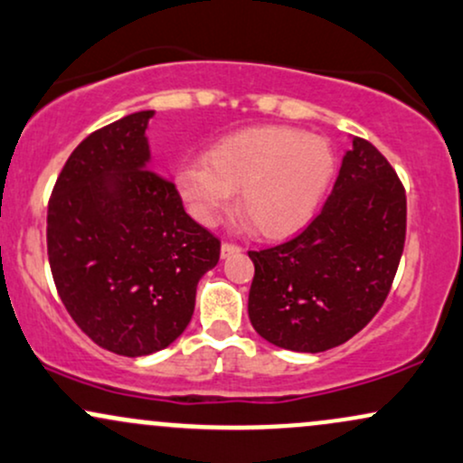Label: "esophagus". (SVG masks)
<instances>
[{
    "label": "esophagus",
    "instance_id": "obj_1",
    "mask_svg": "<svg viewBox=\"0 0 463 463\" xmlns=\"http://www.w3.org/2000/svg\"><path fill=\"white\" fill-rule=\"evenodd\" d=\"M237 252H241V246H237V243H232V241H224L222 243V257H232V254H237Z\"/></svg>",
    "mask_w": 463,
    "mask_h": 463
}]
</instances>
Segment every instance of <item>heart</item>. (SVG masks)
<instances>
[{
    "label": "heart",
    "mask_w": 463,
    "mask_h": 463,
    "mask_svg": "<svg viewBox=\"0 0 463 463\" xmlns=\"http://www.w3.org/2000/svg\"><path fill=\"white\" fill-rule=\"evenodd\" d=\"M335 156L326 139L283 126L235 132L178 169L189 213L213 226L237 194L243 220L265 237H283L311 220L331 183Z\"/></svg>",
    "instance_id": "b5f03b06"
}]
</instances>
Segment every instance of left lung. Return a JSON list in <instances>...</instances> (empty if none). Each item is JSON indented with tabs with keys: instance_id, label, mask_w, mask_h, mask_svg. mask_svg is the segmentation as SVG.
<instances>
[{
	"instance_id": "1",
	"label": "left lung",
	"mask_w": 463,
	"mask_h": 463,
	"mask_svg": "<svg viewBox=\"0 0 463 463\" xmlns=\"http://www.w3.org/2000/svg\"><path fill=\"white\" fill-rule=\"evenodd\" d=\"M407 195L390 161L354 139L335 187L305 231L250 250L248 313L274 346L322 353L348 342L379 313L401 263Z\"/></svg>"
}]
</instances>
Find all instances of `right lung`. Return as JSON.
<instances>
[{
    "mask_svg": "<svg viewBox=\"0 0 463 463\" xmlns=\"http://www.w3.org/2000/svg\"><path fill=\"white\" fill-rule=\"evenodd\" d=\"M152 110L91 132L47 204V257L62 305L98 346L143 357L187 328L198 280L222 241L191 217L176 183L147 165Z\"/></svg>",
    "mask_w": 463,
    "mask_h": 463,
    "instance_id": "right-lung-1",
    "label": "right lung"
}]
</instances>
